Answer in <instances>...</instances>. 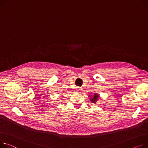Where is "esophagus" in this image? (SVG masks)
<instances>
[{"instance_id": "34e87169", "label": "esophagus", "mask_w": 148, "mask_h": 148, "mask_svg": "<svg viewBox=\"0 0 148 148\" xmlns=\"http://www.w3.org/2000/svg\"><path fill=\"white\" fill-rule=\"evenodd\" d=\"M82 87H77L76 88V90L77 91V92H80L81 91H82Z\"/></svg>"}]
</instances>
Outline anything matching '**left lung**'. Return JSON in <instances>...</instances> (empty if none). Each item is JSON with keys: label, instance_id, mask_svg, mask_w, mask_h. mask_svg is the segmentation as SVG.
<instances>
[{"label": "left lung", "instance_id": "1", "mask_svg": "<svg viewBox=\"0 0 148 148\" xmlns=\"http://www.w3.org/2000/svg\"><path fill=\"white\" fill-rule=\"evenodd\" d=\"M98 97H99V96H98L97 94H95L93 96L92 98H91V101L93 102V103H95L96 101H97L98 99Z\"/></svg>", "mask_w": 148, "mask_h": 148}]
</instances>
